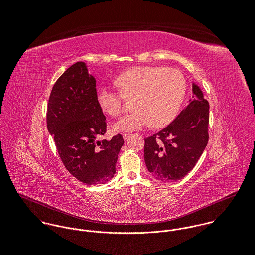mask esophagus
I'll use <instances>...</instances> for the list:
<instances>
[{"label": "esophagus", "instance_id": "1", "mask_svg": "<svg viewBox=\"0 0 255 255\" xmlns=\"http://www.w3.org/2000/svg\"><path fill=\"white\" fill-rule=\"evenodd\" d=\"M130 135H131V134H129V133H125V134H123V135H122V136H123V138H124V139H127Z\"/></svg>", "mask_w": 255, "mask_h": 255}]
</instances>
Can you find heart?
<instances>
[{"instance_id": "b5f03b06", "label": "heart", "mask_w": 255, "mask_h": 255, "mask_svg": "<svg viewBox=\"0 0 255 255\" xmlns=\"http://www.w3.org/2000/svg\"><path fill=\"white\" fill-rule=\"evenodd\" d=\"M120 92L107 87L96 90L98 105L111 117L122 112V95L134 97L135 111L114 124L117 131H135L151 124L163 127L175 118L186 94V81L178 70L161 66H135L115 80Z\"/></svg>"}]
</instances>
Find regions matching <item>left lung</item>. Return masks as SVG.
<instances>
[{
  "instance_id": "1",
  "label": "left lung",
  "mask_w": 255,
  "mask_h": 255,
  "mask_svg": "<svg viewBox=\"0 0 255 255\" xmlns=\"http://www.w3.org/2000/svg\"><path fill=\"white\" fill-rule=\"evenodd\" d=\"M192 99L162 131L144 138V161L150 173L163 182L185 177L208 142L209 103L193 83Z\"/></svg>"
}]
</instances>
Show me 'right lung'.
Wrapping results in <instances>:
<instances>
[{
	"label": "right lung",
	"mask_w": 255,
	"mask_h": 255,
	"mask_svg": "<svg viewBox=\"0 0 255 255\" xmlns=\"http://www.w3.org/2000/svg\"><path fill=\"white\" fill-rule=\"evenodd\" d=\"M106 118L96 100V80L78 61L55 83L47 107V128L60 159L76 179L105 184L116 173L122 135L98 139L106 133Z\"/></svg>",
	"instance_id": "1"
}]
</instances>
